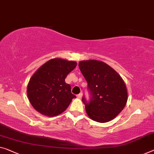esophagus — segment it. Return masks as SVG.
<instances>
[{
  "instance_id": "1",
  "label": "esophagus",
  "mask_w": 154,
  "mask_h": 154,
  "mask_svg": "<svg viewBox=\"0 0 154 154\" xmlns=\"http://www.w3.org/2000/svg\"><path fill=\"white\" fill-rule=\"evenodd\" d=\"M77 97H78V98H81L82 97V93H80L79 94H78Z\"/></svg>"
}]
</instances>
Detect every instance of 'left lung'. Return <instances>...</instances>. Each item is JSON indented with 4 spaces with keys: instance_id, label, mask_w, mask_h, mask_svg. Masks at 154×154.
Segmentation results:
<instances>
[{
    "instance_id": "8db88e82",
    "label": "left lung",
    "mask_w": 154,
    "mask_h": 154,
    "mask_svg": "<svg viewBox=\"0 0 154 154\" xmlns=\"http://www.w3.org/2000/svg\"><path fill=\"white\" fill-rule=\"evenodd\" d=\"M79 65L91 95L89 102L84 96L82 99L87 115L98 122L113 120L123 109L127 101L123 80L113 68L102 61L82 60Z\"/></svg>"
}]
</instances>
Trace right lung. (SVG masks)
<instances>
[{"label":"right lung","instance_id":"obj_1","mask_svg":"<svg viewBox=\"0 0 154 154\" xmlns=\"http://www.w3.org/2000/svg\"><path fill=\"white\" fill-rule=\"evenodd\" d=\"M76 67L75 61L53 58L38 69L27 85L28 99L37 112L49 117L63 113L75 96L65 78Z\"/></svg>","mask_w":154,"mask_h":154}]
</instances>
